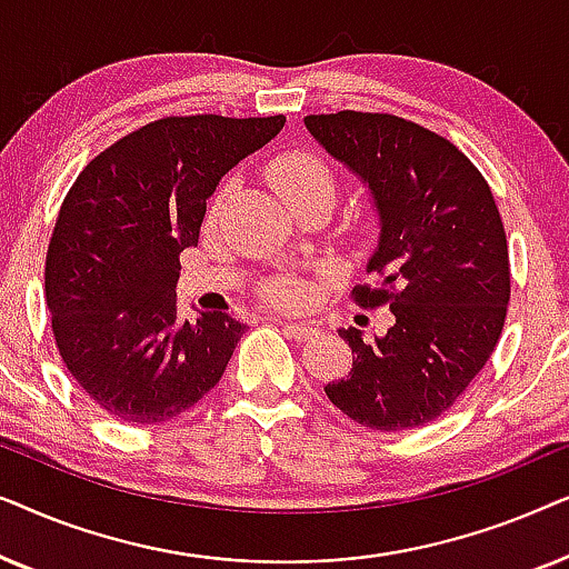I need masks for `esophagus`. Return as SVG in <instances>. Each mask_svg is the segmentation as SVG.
<instances>
[{
  "label": "esophagus",
  "instance_id": "34e87169",
  "mask_svg": "<svg viewBox=\"0 0 569 569\" xmlns=\"http://www.w3.org/2000/svg\"><path fill=\"white\" fill-rule=\"evenodd\" d=\"M282 329H284L287 337H292V339H298V341H308V339H313L316 333H318L313 326H308V323H282Z\"/></svg>",
  "mask_w": 569,
  "mask_h": 569
}]
</instances>
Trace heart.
<instances>
[{
	"label": "heart",
	"mask_w": 569,
	"mask_h": 569,
	"mask_svg": "<svg viewBox=\"0 0 569 569\" xmlns=\"http://www.w3.org/2000/svg\"><path fill=\"white\" fill-rule=\"evenodd\" d=\"M267 176L274 189L279 191V197L284 201H300L306 197H313V193H331L337 189V178H333V170L329 168L321 154L310 152V150H287L279 152L277 158H271ZM230 178L217 186L212 201H209V217H217L220 212L224 197L230 191ZM269 300L274 306L284 308V310H298L306 308L310 300V287L308 282H302L298 277H282L277 282L269 284Z\"/></svg>",
	"instance_id": "b5f03b06"
}]
</instances>
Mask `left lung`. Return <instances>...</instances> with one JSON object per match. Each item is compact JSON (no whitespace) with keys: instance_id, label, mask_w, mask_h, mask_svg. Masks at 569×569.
Returning a JSON list of instances; mask_svg holds the SVG:
<instances>
[{"instance_id":"8db88e82","label":"left lung","mask_w":569,"mask_h":569,"mask_svg":"<svg viewBox=\"0 0 569 569\" xmlns=\"http://www.w3.org/2000/svg\"><path fill=\"white\" fill-rule=\"evenodd\" d=\"M306 127L376 197L378 282L355 284L352 300L396 318L376 341L339 331L355 362L326 396L370 430H415L461 399L500 341L510 302L500 209L479 168L415 121L337 111L306 116Z\"/></svg>"}]
</instances>
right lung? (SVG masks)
<instances>
[{
  "instance_id": "1",
  "label": "right lung",
  "mask_w": 569,
  "mask_h": 569,
  "mask_svg": "<svg viewBox=\"0 0 569 569\" xmlns=\"http://www.w3.org/2000/svg\"><path fill=\"white\" fill-rule=\"evenodd\" d=\"M284 116H162L98 152L61 201L46 306L77 386L129 425L168 422L220 383L246 326L222 310L178 323L183 248L207 199Z\"/></svg>"
}]
</instances>
